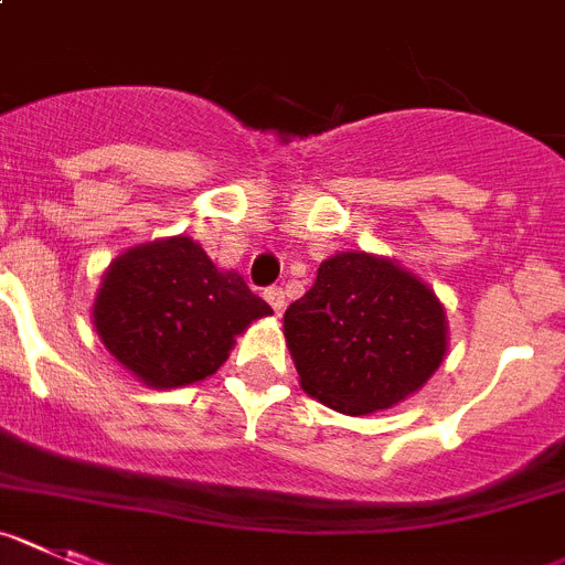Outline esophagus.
I'll return each mask as SVG.
<instances>
[{
	"label": "esophagus",
	"instance_id": "esophagus-1",
	"mask_svg": "<svg viewBox=\"0 0 565 565\" xmlns=\"http://www.w3.org/2000/svg\"><path fill=\"white\" fill-rule=\"evenodd\" d=\"M264 298H267V303L276 312L284 310V289L281 287H267L264 289Z\"/></svg>",
	"mask_w": 565,
	"mask_h": 565
}]
</instances>
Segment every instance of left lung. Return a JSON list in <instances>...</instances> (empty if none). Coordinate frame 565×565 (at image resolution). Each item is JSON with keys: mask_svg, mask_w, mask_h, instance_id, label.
<instances>
[{"mask_svg": "<svg viewBox=\"0 0 565 565\" xmlns=\"http://www.w3.org/2000/svg\"><path fill=\"white\" fill-rule=\"evenodd\" d=\"M301 390L330 409L370 415L409 398L446 355V316L426 284L392 262L341 253L284 312Z\"/></svg>", "mask_w": 565, "mask_h": 565, "instance_id": "1", "label": "left lung"}]
</instances>
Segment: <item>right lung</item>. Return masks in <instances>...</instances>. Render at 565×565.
<instances>
[{
    "label": "right lung",
    "mask_w": 565,
    "mask_h": 565,
    "mask_svg": "<svg viewBox=\"0 0 565 565\" xmlns=\"http://www.w3.org/2000/svg\"><path fill=\"white\" fill-rule=\"evenodd\" d=\"M269 312L238 273H218L199 244L179 235L110 264L93 323L136 377L173 390L213 375L233 338Z\"/></svg>",
    "instance_id": "obj_1"
}]
</instances>
